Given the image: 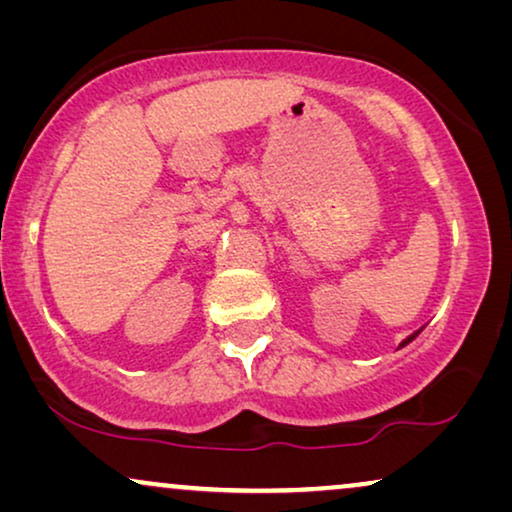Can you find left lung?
<instances>
[{"mask_svg":"<svg viewBox=\"0 0 512 512\" xmlns=\"http://www.w3.org/2000/svg\"><path fill=\"white\" fill-rule=\"evenodd\" d=\"M419 333H422V328H419V331H417V333H412V335H410V338H405V340L401 342V347H405V345H408V342H412V340H415Z\"/></svg>","mask_w":512,"mask_h":512,"instance_id":"8db88e82","label":"left lung"}]
</instances>
